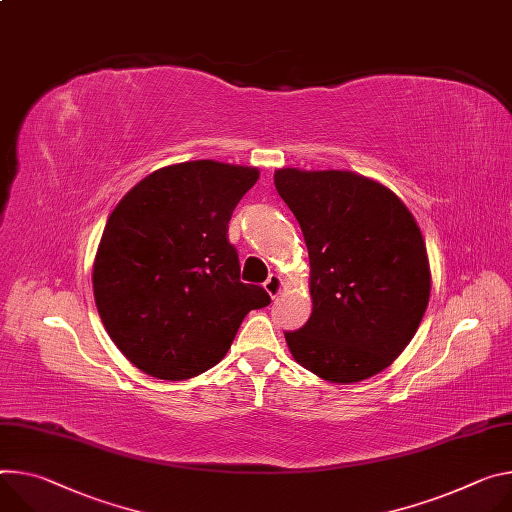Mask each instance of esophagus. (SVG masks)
Returning a JSON list of instances; mask_svg holds the SVG:
<instances>
[{"mask_svg":"<svg viewBox=\"0 0 512 512\" xmlns=\"http://www.w3.org/2000/svg\"><path fill=\"white\" fill-rule=\"evenodd\" d=\"M263 288H265V292H267L271 298H277V296L282 294V288H284L282 277H280V275H275V273H271V275L267 277V280H265Z\"/></svg>","mask_w":512,"mask_h":512,"instance_id":"34e87169","label":"esophagus"}]
</instances>
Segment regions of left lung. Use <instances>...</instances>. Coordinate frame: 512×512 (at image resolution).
<instances>
[{
	"mask_svg": "<svg viewBox=\"0 0 512 512\" xmlns=\"http://www.w3.org/2000/svg\"><path fill=\"white\" fill-rule=\"evenodd\" d=\"M310 257L312 314L292 357L331 384L380 374L406 349L431 296L423 232L384 183L355 171L277 169Z\"/></svg>",
	"mask_w": 512,
	"mask_h": 512,
	"instance_id": "left-lung-1",
	"label": "left lung"
}]
</instances>
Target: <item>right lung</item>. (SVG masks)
<instances>
[{"instance_id": "right-lung-1", "label": "right lung", "mask_w": 512, "mask_h": 512, "mask_svg": "<svg viewBox=\"0 0 512 512\" xmlns=\"http://www.w3.org/2000/svg\"><path fill=\"white\" fill-rule=\"evenodd\" d=\"M257 179V167L175 163L138 181L108 216L94 298L114 345L145 374L171 382L204 374L243 318L271 302L241 282L228 243L232 210Z\"/></svg>"}]
</instances>
